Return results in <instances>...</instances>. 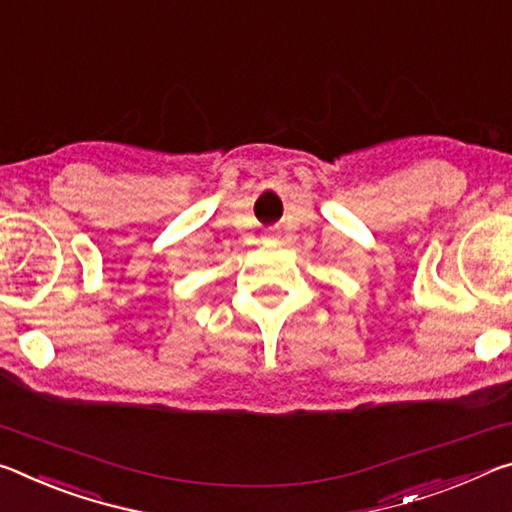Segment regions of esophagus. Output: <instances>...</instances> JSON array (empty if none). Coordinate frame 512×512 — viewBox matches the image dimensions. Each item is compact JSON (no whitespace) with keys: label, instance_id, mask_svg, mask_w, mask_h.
Here are the masks:
<instances>
[{"label":"esophagus","instance_id":"esophagus-1","mask_svg":"<svg viewBox=\"0 0 512 512\" xmlns=\"http://www.w3.org/2000/svg\"><path fill=\"white\" fill-rule=\"evenodd\" d=\"M267 236H270V238H274V233H272V231H270V233H267Z\"/></svg>","mask_w":512,"mask_h":512}]
</instances>
